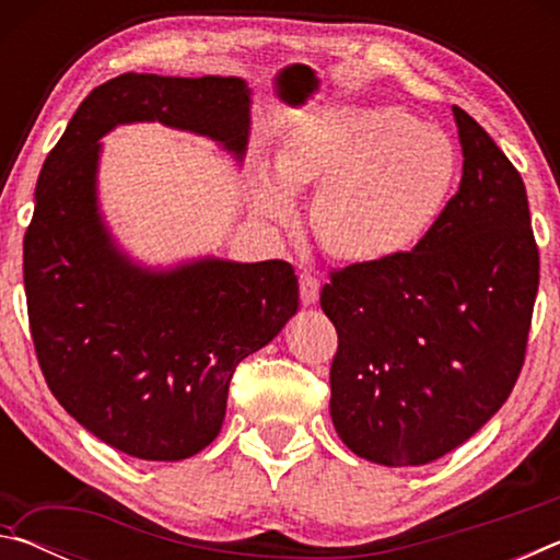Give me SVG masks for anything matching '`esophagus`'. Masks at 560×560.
I'll return each mask as SVG.
<instances>
[{"mask_svg":"<svg viewBox=\"0 0 560 560\" xmlns=\"http://www.w3.org/2000/svg\"><path fill=\"white\" fill-rule=\"evenodd\" d=\"M299 291H301L303 306H311V303L318 301L320 281H318L311 271H301V273H299Z\"/></svg>","mask_w":560,"mask_h":560,"instance_id":"esophagus-1","label":"esophagus"}]
</instances>
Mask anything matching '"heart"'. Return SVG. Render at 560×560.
Segmentation results:
<instances>
[{
	"label": "heart",
	"mask_w": 560,
	"mask_h": 560,
	"mask_svg": "<svg viewBox=\"0 0 560 560\" xmlns=\"http://www.w3.org/2000/svg\"><path fill=\"white\" fill-rule=\"evenodd\" d=\"M457 183V150L444 130L397 106L338 108L289 132L257 210L289 224L291 197L320 185L311 230L330 257L383 261L422 240Z\"/></svg>",
	"instance_id": "b5f03b06"
}]
</instances>
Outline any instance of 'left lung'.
<instances>
[{"mask_svg": "<svg viewBox=\"0 0 560 560\" xmlns=\"http://www.w3.org/2000/svg\"><path fill=\"white\" fill-rule=\"evenodd\" d=\"M462 183L438 224L393 259L330 271L338 330L330 417L358 457L420 467L485 428L524 368L538 246L518 170L452 106Z\"/></svg>", "mask_w": 560, "mask_h": 560, "instance_id": "obj_1", "label": "left lung"}]
</instances>
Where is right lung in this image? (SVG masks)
Returning <instances> with one entry per match:
<instances>
[{
  "instance_id": "add662e5",
  "label": "right lung",
  "mask_w": 560,
  "mask_h": 560,
  "mask_svg": "<svg viewBox=\"0 0 560 560\" xmlns=\"http://www.w3.org/2000/svg\"><path fill=\"white\" fill-rule=\"evenodd\" d=\"M249 103L234 75L122 73L89 93L44 160L24 234L36 358L63 410L130 457L187 459L220 434L236 365L296 314L299 279L281 259L136 267L101 220L98 138L160 120L242 158Z\"/></svg>"
}]
</instances>
